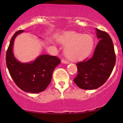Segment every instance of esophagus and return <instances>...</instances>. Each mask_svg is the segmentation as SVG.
<instances>
[{
    "instance_id": "34e87169",
    "label": "esophagus",
    "mask_w": 123,
    "mask_h": 123,
    "mask_svg": "<svg viewBox=\"0 0 123 123\" xmlns=\"http://www.w3.org/2000/svg\"><path fill=\"white\" fill-rule=\"evenodd\" d=\"M61 62H62V63H64V64H68L69 63V62L68 61H67L66 59H62Z\"/></svg>"
}]
</instances>
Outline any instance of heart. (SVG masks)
<instances>
[{"label": "heart", "mask_w": 123, "mask_h": 123, "mask_svg": "<svg viewBox=\"0 0 123 123\" xmlns=\"http://www.w3.org/2000/svg\"><path fill=\"white\" fill-rule=\"evenodd\" d=\"M59 42L66 46L64 53L70 60H79L89 55L93 49L94 41L88 34H79L75 32H65L58 38Z\"/></svg>", "instance_id": "1"}]
</instances>
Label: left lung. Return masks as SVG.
Returning a JSON list of instances; mask_svg holds the SVG:
<instances>
[{"mask_svg": "<svg viewBox=\"0 0 123 123\" xmlns=\"http://www.w3.org/2000/svg\"><path fill=\"white\" fill-rule=\"evenodd\" d=\"M96 31L100 40L92 57L76 64L77 74L74 82L81 89H94L103 85L111 74L116 62L111 37L106 32L97 29Z\"/></svg>", "mask_w": 123, "mask_h": 123, "instance_id": "left-lung-1", "label": "left lung"}]
</instances>
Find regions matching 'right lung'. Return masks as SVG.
<instances>
[{
    "label": "right lung",
    "instance_id": "1",
    "mask_svg": "<svg viewBox=\"0 0 123 123\" xmlns=\"http://www.w3.org/2000/svg\"><path fill=\"white\" fill-rule=\"evenodd\" d=\"M20 30L14 34L6 53V64L9 74L15 84L27 92L38 93L44 91L50 83L53 71L61 62L55 56L43 55L31 63H21L14 57L12 47Z\"/></svg>",
    "mask_w": 123,
    "mask_h": 123
}]
</instances>
